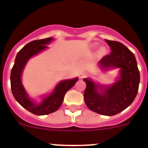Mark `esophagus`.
<instances>
[{"mask_svg": "<svg viewBox=\"0 0 148 148\" xmlns=\"http://www.w3.org/2000/svg\"><path fill=\"white\" fill-rule=\"evenodd\" d=\"M87 75V73H85V72H82V73H80V75H79V77H80L81 78H83L84 77H85Z\"/></svg>", "mask_w": 148, "mask_h": 148, "instance_id": "obj_1", "label": "esophagus"}]
</instances>
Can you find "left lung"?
Wrapping results in <instances>:
<instances>
[{
    "instance_id": "1",
    "label": "left lung",
    "mask_w": 148,
    "mask_h": 148,
    "mask_svg": "<svg viewBox=\"0 0 148 148\" xmlns=\"http://www.w3.org/2000/svg\"><path fill=\"white\" fill-rule=\"evenodd\" d=\"M105 41L111 53L98 63L104 72L119 69L116 82L109 85L100 84L90 78H84L87 84L84 99L87 108L104 116H114L121 113L132 104L137 95L140 82L135 56L119 41Z\"/></svg>"
}]
</instances>
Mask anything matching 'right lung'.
Here are the masks:
<instances>
[{"label": "right lung", "mask_w": 148, "mask_h": 148, "mask_svg": "<svg viewBox=\"0 0 148 148\" xmlns=\"http://www.w3.org/2000/svg\"><path fill=\"white\" fill-rule=\"evenodd\" d=\"M54 40L53 38L32 40L25 45L18 53L15 64L11 70L10 82L14 98L23 108L38 116L52 113L61 107L64 98L68 90L75 85L78 78L62 80L57 84L52 92L40 96L37 101L29 95L22 82V74L27 62L31 58L48 49V44Z\"/></svg>", "instance_id": "add662e5"}]
</instances>
